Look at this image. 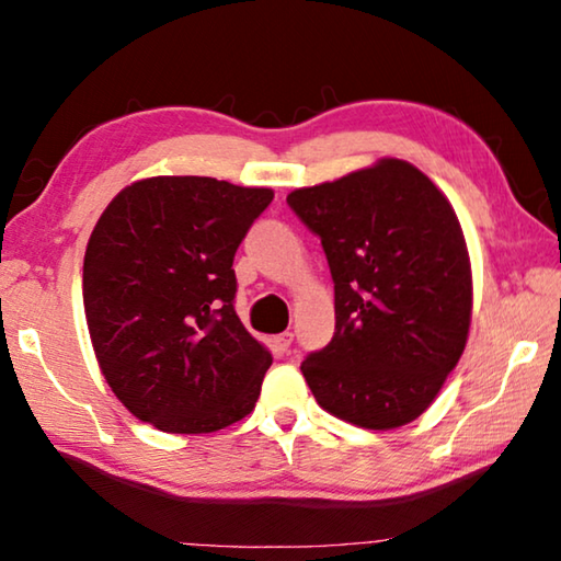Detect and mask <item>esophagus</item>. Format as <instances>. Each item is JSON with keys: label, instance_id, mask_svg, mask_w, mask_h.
<instances>
[{"label": "esophagus", "instance_id": "obj_1", "mask_svg": "<svg viewBox=\"0 0 561 561\" xmlns=\"http://www.w3.org/2000/svg\"><path fill=\"white\" fill-rule=\"evenodd\" d=\"M291 341H294V334H291V331H284V334L274 336V348H277L279 354H287V351L291 348Z\"/></svg>", "mask_w": 561, "mask_h": 561}]
</instances>
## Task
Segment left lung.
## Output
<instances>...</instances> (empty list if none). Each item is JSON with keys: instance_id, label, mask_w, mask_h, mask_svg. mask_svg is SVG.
<instances>
[{"instance_id": "obj_1", "label": "left lung", "mask_w": 561, "mask_h": 561, "mask_svg": "<svg viewBox=\"0 0 561 561\" xmlns=\"http://www.w3.org/2000/svg\"><path fill=\"white\" fill-rule=\"evenodd\" d=\"M287 203L334 279V339L301 360L317 403L368 431L415 421L470 331V254L450 201L415 165L381 158Z\"/></svg>"}]
</instances>
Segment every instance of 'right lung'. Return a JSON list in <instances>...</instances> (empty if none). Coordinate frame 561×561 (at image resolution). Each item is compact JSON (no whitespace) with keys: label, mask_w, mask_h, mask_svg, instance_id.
Masks as SVG:
<instances>
[{"label":"right lung","mask_w":561,"mask_h":561,"mask_svg":"<svg viewBox=\"0 0 561 561\" xmlns=\"http://www.w3.org/2000/svg\"><path fill=\"white\" fill-rule=\"evenodd\" d=\"M270 187L201 175L136 180L89 237L83 309L118 401L165 433H215L252 413L272 354L234 311L232 260Z\"/></svg>","instance_id":"add662e5"}]
</instances>
